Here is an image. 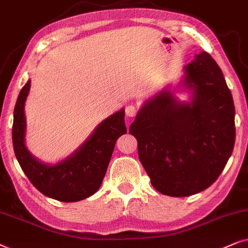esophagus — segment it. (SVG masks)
Returning <instances> with one entry per match:
<instances>
[{"instance_id": "34e87169", "label": "esophagus", "mask_w": 248, "mask_h": 248, "mask_svg": "<svg viewBox=\"0 0 248 248\" xmlns=\"http://www.w3.org/2000/svg\"><path fill=\"white\" fill-rule=\"evenodd\" d=\"M124 112H126V115L128 118H134L137 114V108L133 104H128L126 108H124Z\"/></svg>"}]
</instances>
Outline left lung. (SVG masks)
Returning <instances> with one entry per match:
<instances>
[{
  "instance_id": "1",
  "label": "left lung",
  "mask_w": 248,
  "mask_h": 248,
  "mask_svg": "<svg viewBox=\"0 0 248 248\" xmlns=\"http://www.w3.org/2000/svg\"><path fill=\"white\" fill-rule=\"evenodd\" d=\"M180 85L191 94L180 102L171 87L145 102L129 133L151 184L161 194L190 196L209 188L235 145V105L223 74L206 52L184 67Z\"/></svg>"
}]
</instances>
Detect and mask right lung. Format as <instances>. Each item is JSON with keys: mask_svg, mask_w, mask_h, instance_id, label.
Masks as SVG:
<instances>
[{"mask_svg": "<svg viewBox=\"0 0 248 248\" xmlns=\"http://www.w3.org/2000/svg\"><path fill=\"white\" fill-rule=\"evenodd\" d=\"M31 90L26 82L13 112L12 143L16 160L31 183L49 199L78 202L96 193L107 173L115 141L127 133L121 108L97 124L90 137L60 162L47 164L36 158L25 144V103Z\"/></svg>", "mask_w": 248, "mask_h": 248, "instance_id": "add662e5", "label": "right lung"}]
</instances>
